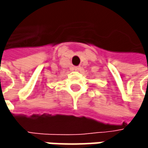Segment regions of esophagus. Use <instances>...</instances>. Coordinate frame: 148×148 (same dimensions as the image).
Returning a JSON list of instances; mask_svg holds the SVG:
<instances>
[{
  "label": "esophagus",
  "mask_w": 148,
  "mask_h": 148,
  "mask_svg": "<svg viewBox=\"0 0 148 148\" xmlns=\"http://www.w3.org/2000/svg\"><path fill=\"white\" fill-rule=\"evenodd\" d=\"M74 69L75 71H79V70L80 69V67H74Z\"/></svg>",
  "instance_id": "obj_1"
}]
</instances>
